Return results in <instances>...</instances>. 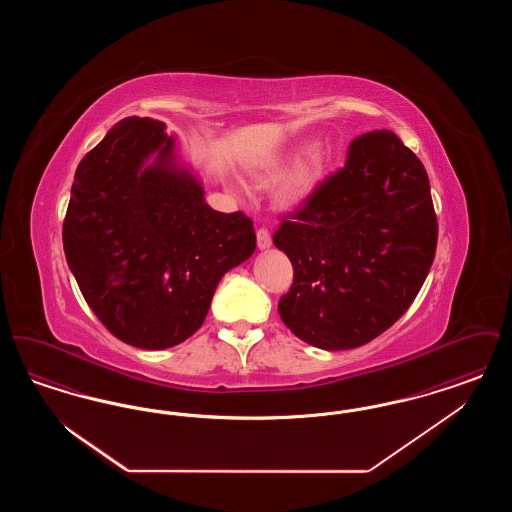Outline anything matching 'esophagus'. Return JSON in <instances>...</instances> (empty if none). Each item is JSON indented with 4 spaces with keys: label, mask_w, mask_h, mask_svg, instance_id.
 I'll return each mask as SVG.
<instances>
[{
    "label": "esophagus",
    "mask_w": 512,
    "mask_h": 512,
    "mask_svg": "<svg viewBox=\"0 0 512 512\" xmlns=\"http://www.w3.org/2000/svg\"><path fill=\"white\" fill-rule=\"evenodd\" d=\"M272 244V238H270V232H268V228L265 226H261L259 230H257V245H259V249H267Z\"/></svg>",
    "instance_id": "esophagus-1"
}]
</instances>
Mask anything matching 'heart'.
Returning <instances> with one entry per match:
<instances>
[{"mask_svg":"<svg viewBox=\"0 0 512 512\" xmlns=\"http://www.w3.org/2000/svg\"><path fill=\"white\" fill-rule=\"evenodd\" d=\"M282 174H284V165H274L267 172H263L257 180L261 186H270V184L278 182L282 178ZM322 176H324V159L320 155H315L313 159H309L307 163H303L297 171L293 172L290 180L284 184V188L280 192V201L286 207H297V205L305 203L317 190Z\"/></svg>","mask_w":512,"mask_h":512,"instance_id":"1","label":"heart"}]
</instances>
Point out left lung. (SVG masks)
Returning <instances> with one entry per match:
<instances>
[{
    "label": "left lung",
    "instance_id": "8db88e82",
    "mask_svg": "<svg viewBox=\"0 0 512 512\" xmlns=\"http://www.w3.org/2000/svg\"><path fill=\"white\" fill-rule=\"evenodd\" d=\"M272 242L293 267L278 313L299 340L353 349L407 313L436 257L424 165L391 130L357 136L345 165L280 215Z\"/></svg>",
    "mask_w": 512,
    "mask_h": 512
}]
</instances>
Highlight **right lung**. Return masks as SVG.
<instances>
[{
    "label": "right lung",
    "mask_w": 512,
    "mask_h": 512,
    "mask_svg": "<svg viewBox=\"0 0 512 512\" xmlns=\"http://www.w3.org/2000/svg\"><path fill=\"white\" fill-rule=\"evenodd\" d=\"M155 150V166L143 161ZM165 124L128 117L74 172L63 249L99 322L140 349L188 340L207 317L220 278L255 251L253 220L203 201L171 165Z\"/></svg>",
    "instance_id": "obj_1"
}]
</instances>
